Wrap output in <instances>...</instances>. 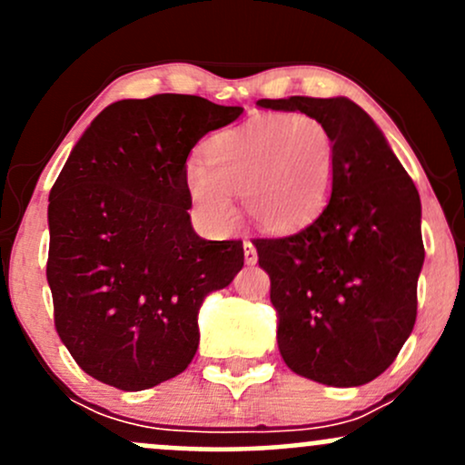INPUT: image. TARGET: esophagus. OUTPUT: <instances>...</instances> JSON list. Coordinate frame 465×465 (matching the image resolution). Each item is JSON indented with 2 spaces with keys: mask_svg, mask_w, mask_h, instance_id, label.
Instances as JSON below:
<instances>
[{
  "mask_svg": "<svg viewBox=\"0 0 465 465\" xmlns=\"http://www.w3.org/2000/svg\"><path fill=\"white\" fill-rule=\"evenodd\" d=\"M244 262L253 266L255 262H258V251H255V244L249 242V240H244Z\"/></svg>",
  "mask_w": 465,
  "mask_h": 465,
  "instance_id": "esophagus-1",
  "label": "esophagus"
}]
</instances>
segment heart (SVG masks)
I'll list each match as a JSON object with an SVG mask.
<instances>
[{
  "label": "heart",
  "mask_w": 465,
  "mask_h": 465,
  "mask_svg": "<svg viewBox=\"0 0 465 465\" xmlns=\"http://www.w3.org/2000/svg\"><path fill=\"white\" fill-rule=\"evenodd\" d=\"M205 163H185V190L207 225L232 229L242 194L247 214L269 232L311 223L332 192V133L306 114L260 115L218 131L203 146Z\"/></svg>",
  "instance_id": "b5f03b06"
}]
</instances>
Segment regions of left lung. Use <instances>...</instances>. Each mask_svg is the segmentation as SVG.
<instances>
[{
    "label": "left lung",
    "instance_id": "obj_1",
    "mask_svg": "<svg viewBox=\"0 0 465 465\" xmlns=\"http://www.w3.org/2000/svg\"><path fill=\"white\" fill-rule=\"evenodd\" d=\"M258 104L317 117L336 148L332 192L317 218L291 236L253 240L271 277L280 354L322 385H365L396 361L415 325L420 194L376 122L350 98Z\"/></svg>",
    "mask_w": 465,
    "mask_h": 465
}]
</instances>
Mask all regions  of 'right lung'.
Masks as SVG:
<instances>
[{
  "label": "right lung",
  "instance_id": "1",
  "mask_svg": "<svg viewBox=\"0 0 465 465\" xmlns=\"http://www.w3.org/2000/svg\"><path fill=\"white\" fill-rule=\"evenodd\" d=\"M242 106L159 94L109 104L69 153L47 205L54 325L80 370L122 391L179 376L199 308L242 269L240 240L192 229L183 170Z\"/></svg>",
  "mask_w": 465,
  "mask_h": 465
}]
</instances>
